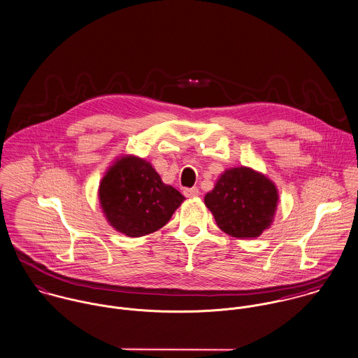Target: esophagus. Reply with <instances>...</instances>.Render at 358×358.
<instances>
[{"mask_svg": "<svg viewBox=\"0 0 358 358\" xmlns=\"http://www.w3.org/2000/svg\"><path fill=\"white\" fill-rule=\"evenodd\" d=\"M184 195H185L187 198H196V196L199 195V189H198L196 187H194V188H187V189H184Z\"/></svg>", "mask_w": 358, "mask_h": 358, "instance_id": "esophagus-1", "label": "esophagus"}]
</instances>
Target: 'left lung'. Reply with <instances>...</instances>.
Instances as JSON below:
<instances>
[{"label": "left lung", "mask_w": 358, "mask_h": 358, "mask_svg": "<svg viewBox=\"0 0 358 358\" xmlns=\"http://www.w3.org/2000/svg\"><path fill=\"white\" fill-rule=\"evenodd\" d=\"M278 191L264 174L250 167H232L206 194L205 205L221 231L234 238H257L267 229L277 212Z\"/></svg>", "instance_id": "8db88e82"}]
</instances>
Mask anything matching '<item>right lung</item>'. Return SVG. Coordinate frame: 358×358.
I'll return each instance as SVG.
<instances>
[{"label":"right lung","instance_id":"add662e5","mask_svg":"<svg viewBox=\"0 0 358 358\" xmlns=\"http://www.w3.org/2000/svg\"><path fill=\"white\" fill-rule=\"evenodd\" d=\"M98 196L108 222L131 238L166 225L185 199L162 181L149 162L134 155L116 159L101 180Z\"/></svg>","mask_w":358,"mask_h":358}]
</instances>
